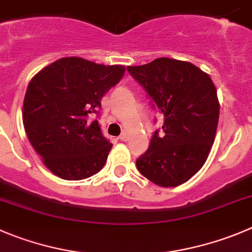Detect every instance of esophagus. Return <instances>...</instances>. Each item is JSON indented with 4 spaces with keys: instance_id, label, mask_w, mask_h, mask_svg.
Masks as SVG:
<instances>
[{
    "instance_id": "esophagus-1",
    "label": "esophagus",
    "mask_w": 252,
    "mask_h": 252,
    "mask_svg": "<svg viewBox=\"0 0 252 252\" xmlns=\"http://www.w3.org/2000/svg\"><path fill=\"white\" fill-rule=\"evenodd\" d=\"M120 140H121V141H127L128 140V132H127V131H125L124 133H121V135H120Z\"/></svg>"
}]
</instances>
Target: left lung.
Segmentation results:
<instances>
[{"instance_id": "1", "label": "left lung", "mask_w": 252, "mask_h": 252, "mask_svg": "<svg viewBox=\"0 0 252 252\" xmlns=\"http://www.w3.org/2000/svg\"><path fill=\"white\" fill-rule=\"evenodd\" d=\"M164 115L163 136L156 131L136 160L143 177L159 187L186 183L204 166L214 143L220 104L209 74L189 62L158 58L127 66Z\"/></svg>"}]
</instances>
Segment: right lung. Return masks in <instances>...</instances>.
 Segmentation results:
<instances>
[{
	"label": "right lung",
	"instance_id": "obj_1",
	"mask_svg": "<svg viewBox=\"0 0 252 252\" xmlns=\"http://www.w3.org/2000/svg\"><path fill=\"white\" fill-rule=\"evenodd\" d=\"M125 65H104L79 57L53 62L30 81L23 101V126L31 145L53 174L80 181L96 174L112 147L90 114L116 85Z\"/></svg>",
	"mask_w": 252,
	"mask_h": 252
}]
</instances>
